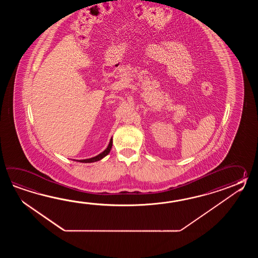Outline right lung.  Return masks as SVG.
Here are the masks:
<instances>
[{
    "label": "right lung",
    "mask_w": 258,
    "mask_h": 258,
    "mask_svg": "<svg viewBox=\"0 0 258 258\" xmlns=\"http://www.w3.org/2000/svg\"><path fill=\"white\" fill-rule=\"evenodd\" d=\"M111 147H112V139H110V144H109L108 148H106L102 153H100L99 155H98V156H96V157H94V158H91V159H83V160H79V161H80V162H85V163H90V162L98 161V160L102 159V158H104L105 156H107L108 154L110 153Z\"/></svg>",
    "instance_id": "add662e5"
}]
</instances>
